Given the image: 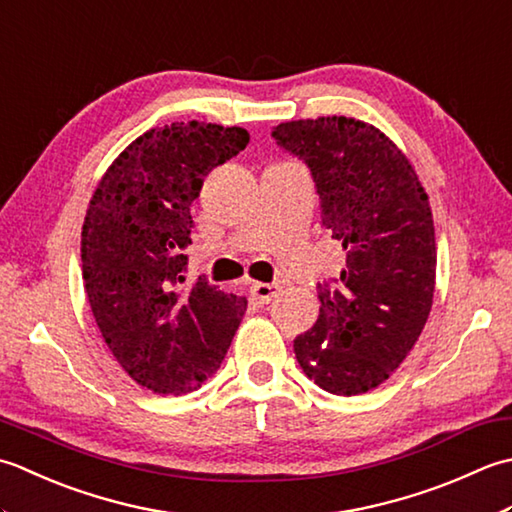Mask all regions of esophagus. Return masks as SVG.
<instances>
[{"label":"esophagus","instance_id":"esophagus-1","mask_svg":"<svg viewBox=\"0 0 512 512\" xmlns=\"http://www.w3.org/2000/svg\"><path fill=\"white\" fill-rule=\"evenodd\" d=\"M280 294L278 283H254L252 285V296L260 302V305H267V302L274 300Z\"/></svg>","mask_w":512,"mask_h":512}]
</instances>
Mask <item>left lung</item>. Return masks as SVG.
<instances>
[{"label":"left lung","instance_id":"obj_1","mask_svg":"<svg viewBox=\"0 0 512 512\" xmlns=\"http://www.w3.org/2000/svg\"><path fill=\"white\" fill-rule=\"evenodd\" d=\"M274 139L305 161L322 225L347 265L320 285V316L294 340L309 380L333 395L380 387L409 356L431 314L435 227L413 165L387 134L351 117L287 121Z\"/></svg>","mask_w":512,"mask_h":512}]
</instances>
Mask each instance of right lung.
<instances>
[{
  "mask_svg": "<svg viewBox=\"0 0 512 512\" xmlns=\"http://www.w3.org/2000/svg\"><path fill=\"white\" fill-rule=\"evenodd\" d=\"M249 143L243 128L170 123L134 139L90 198L81 271L92 316L130 378L163 395L201 387L221 367L247 300L207 278L185 283L190 207L205 176Z\"/></svg>",
  "mask_w": 512,
  "mask_h": 512,
  "instance_id": "right-lung-1",
  "label": "right lung"
}]
</instances>
